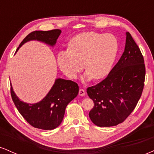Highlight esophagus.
I'll return each instance as SVG.
<instances>
[{
    "label": "esophagus",
    "instance_id": "1",
    "mask_svg": "<svg viewBox=\"0 0 154 154\" xmlns=\"http://www.w3.org/2000/svg\"><path fill=\"white\" fill-rule=\"evenodd\" d=\"M79 95H81V96H84V95H85V91L83 89H79Z\"/></svg>",
    "mask_w": 154,
    "mask_h": 154
}]
</instances>
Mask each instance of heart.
<instances>
[{"label": "heart", "mask_w": 154, "mask_h": 154, "mask_svg": "<svg viewBox=\"0 0 154 154\" xmlns=\"http://www.w3.org/2000/svg\"><path fill=\"white\" fill-rule=\"evenodd\" d=\"M119 51V43L111 34L85 32L74 36L68 50L61 51L57 56L59 68L71 79L77 77L83 68L85 81L106 77L112 68Z\"/></svg>", "instance_id": "obj_1"}]
</instances>
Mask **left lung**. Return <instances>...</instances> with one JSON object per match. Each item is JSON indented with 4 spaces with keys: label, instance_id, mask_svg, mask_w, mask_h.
Returning a JSON list of instances; mask_svg holds the SVG:
<instances>
[{
    "label": "left lung",
    "instance_id": "left-lung-1",
    "mask_svg": "<svg viewBox=\"0 0 154 154\" xmlns=\"http://www.w3.org/2000/svg\"><path fill=\"white\" fill-rule=\"evenodd\" d=\"M146 68L140 50L126 32L125 51L117 63L102 82L88 88L94 106L89 113L98 127L116 126L134 110L144 87Z\"/></svg>",
    "mask_w": 154,
    "mask_h": 154
}]
</instances>
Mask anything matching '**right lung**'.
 <instances>
[{
  "instance_id": "add662e5",
  "label": "right lung",
  "mask_w": 154,
  "mask_h": 154,
  "mask_svg": "<svg viewBox=\"0 0 154 154\" xmlns=\"http://www.w3.org/2000/svg\"><path fill=\"white\" fill-rule=\"evenodd\" d=\"M61 33L60 29L32 32L22 40L16 52L24 43L31 40H38L54 47ZM78 92L79 86L76 82L57 78L50 91L40 101L27 103L19 99L11 84L12 100L19 113L32 126L45 130H54L59 126L66 106L77 97Z\"/></svg>"
}]
</instances>
